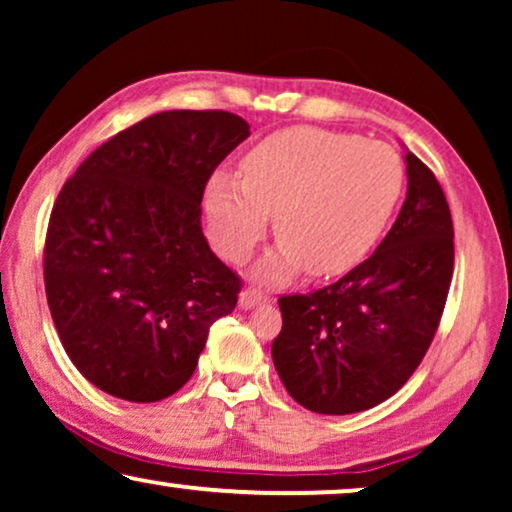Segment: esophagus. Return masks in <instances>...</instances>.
Returning <instances> with one entry per match:
<instances>
[{
	"mask_svg": "<svg viewBox=\"0 0 512 512\" xmlns=\"http://www.w3.org/2000/svg\"><path fill=\"white\" fill-rule=\"evenodd\" d=\"M263 300H268V296H265V293L258 291V289H244L240 293V307H244V310H249V307H254L258 303H263Z\"/></svg>",
	"mask_w": 512,
	"mask_h": 512,
	"instance_id": "34e87169",
	"label": "esophagus"
}]
</instances>
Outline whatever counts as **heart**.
Segmentation results:
<instances>
[{
    "mask_svg": "<svg viewBox=\"0 0 512 512\" xmlns=\"http://www.w3.org/2000/svg\"><path fill=\"white\" fill-rule=\"evenodd\" d=\"M403 184V160L389 144L298 125L261 139L242 158V177L214 172L205 209L228 261H244L275 214L279 244L258 268L261 277L286 282L303 268L328 277L354 268L375 247Z\"/></svg>",
    "mask_w": 512,
    "mask_h": 512,
    "instance_id": "heart-1",
    "label": "heart"
}]
</instances>
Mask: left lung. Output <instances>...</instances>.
Wrapping results in <instances>:
<instances>
[{
  "label": "left lung",
  "instance_id": "1",
  "mask_svg": "<svg viewBox=\"0 0 512 512\" xmlns=\"http://www.w3.org/2000/svg\"><path fill=\"white\" fill-rule=\"evenodd\" d=\"M408 195L373 256L312 293L279 298L272 361L293 401L352 415L394 396L422 363L454 272V228L436 174L405 153Z\"/></svg>",
  "mask_w": 512,
  "mask_h": 512
}]
</instances>
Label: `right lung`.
<instances>
[{"label":"right lung","mask_w":512,"mask_h":512,"mask_svg":"<svg viewBox=\"0 0 512 512\" xmlns=\"http://www.w3.org/2000/svg\"><path fill=\"white\" fill-rule=\"evenodd\" d=\"M249 137L230 111H160L90 153L55 200L44 282L55 331L79 373L132 403L191 380L209 326L242 279L202 235L212 172Z\"/></svg>","instance_id":"right-lung-1"}]
</instances>
